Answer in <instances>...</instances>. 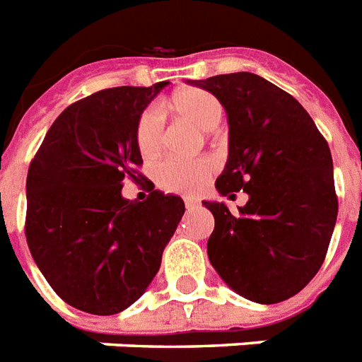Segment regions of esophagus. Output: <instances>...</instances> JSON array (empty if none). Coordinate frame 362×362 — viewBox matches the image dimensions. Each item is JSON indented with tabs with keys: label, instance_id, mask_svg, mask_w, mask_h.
<instances>
[{
	"label": "esophagus",
	"instance_id": "esophagus-1",
	"mask_svg": "<svg viewBox=\"0 0 362 362\" xmlns=\"http://www.w3.org/2000/svg\"><path fill=\"white\" fill-rule=\"evenodd\" d=\"M184 205H186L187 211H192V209L199 205V201L195 199V197H184Z\"/></svg>",
	"mask_w": 362,
	"mask_h": 362
}]
</instances>
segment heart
<instances>
[{
  "label": "heart",
  "instance_id": "heart-1",
  "mask_svg": "<svg viewBox=\"0 0 362 362\" xmlns=\"http://www.w3.org/2000/svg\"><path fill=\"white\" fill-rule=\"evenodd\" d=\"M169 107L186 121L201 129L214 131L222 121L224 107L216 96L199 87H187L170 96ZM165 140V117L159 107H146L138 115L134 127V142L140 156L146 161H153L161 156ZM216 170V163L211 157H199L193 161L167 159L156 167L157 186L170 193H195L211 180Z\"/></svg>",
  "mask_w": 362,
  "mask_h": 362
}]
</instances>
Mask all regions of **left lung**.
<instances>
[{
    "instance_id": "1",
    "label": "left lung",
    "mask_w": 362,
    "mask_h": 362,
    "mask_svg": "<svg viewBox=\"0 0 362 362\" xmlns=\"http://www.w3.org/2000/svg\"><path fill=\"white\" fill-rule=\"evenodd\" d=\"M216 96L230 123V156L216 189L248 193L239 214L203 201L214 216L209 260L237 294L288 300L327 256L338 216L332 156L300 102L250 71L195 81Z\"/></svg>"
}]
</instances>
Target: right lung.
<instances>
[{"mask_svg": "<svg viewBox=\"0 0 362 362\" xmlns=\"http://www.w3.org/2000/svg\"><path fill=\"white\" fill-rule=\"evenodd\" d=\"M167 85L114 87L74 102L30 163L28 247L52 291L76 310L114 315L136 302L186 211L178 195L153 186L142 203L121 195L125 178H144L138 115Z\"/></svg>", "mask_w": 362, "mask_h": 362, "instance_id": "right-lung-1", "label": "right lung"}]
</instances>
